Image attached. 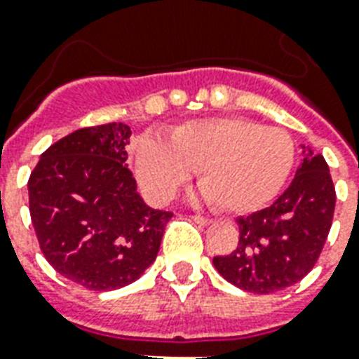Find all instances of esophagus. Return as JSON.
Instances as JSON below:
<instances>
[{
    "instance_id": "1",
    "label": "esophagus",
    "mask_w": 359,
    "mask_h": 359,
    "mask_svg": "<svg viewBox=\"0 0 359 359\" xmlns=\"http://www.w3.org/2000/svg\"><path fill=\"white\" fill-rule=\"evenodd\" d=\"M194 219H196L197 224H201V225H210V224H212V219H210V218H203V216H194Z\"/></svg>"
}]
</instances>
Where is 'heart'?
I'll list each match as a JSON object with an SVG mask.
<instances>
[{"label":"heart","mask_w":359,"mask_h":359,"mask_svg":"<svg viewBox=\"0 0 359 359\" xmlns=\"http://www.w3.org/2000/svg\"><path fill=\"white\" fill-rule=\"evenodd\" d=\"M294 154L285 130L227 115L177 124L168 143L143 135L135 143L134 168L152 201L171 199L197 169L199 188L214 208L244 214L272 201Z\"/></svg>","instance_id":"obj_1"}]
</instances>
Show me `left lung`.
Instances as JSON below:
<instances>
[{
    "mask_svg": "<svg viewBox=\"0 0 359 359\" xmlns=\"http://www.w3.org/2000/svg\"><path fill=\"white\" fill-rule=\"evenodd\" d=\"M335 210V186L323 154L307 152L290 186L259 212L238 218L240 238L214 266L229 283L270 294L298 283L317 264Z\"/></svg>",
    "mask_w": 359,
    "mask_h": 359,
    "instance_id": "8db88e82",
    "label": "left lung"
}]
</instances>
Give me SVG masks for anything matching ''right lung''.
<instances>
[{
  "instance_id": "right-lung-1",
  "label": "right lung",
  "mask_w": 359,
  "mask_h": 359,
  "mask_svg": "<svg viewBox=\"0 0 359 359\" xmlns=\"http://www.w3.org/2000/svg\"><path fill=\"white\" fill-rule=\"evenodd\" d=\"M130 128L87 126L41 154L27 180L31 224L55 272L89 290L121 289L151 266L173 212L152 210L126 165Z\"/></svg>"
}]
</instances>
